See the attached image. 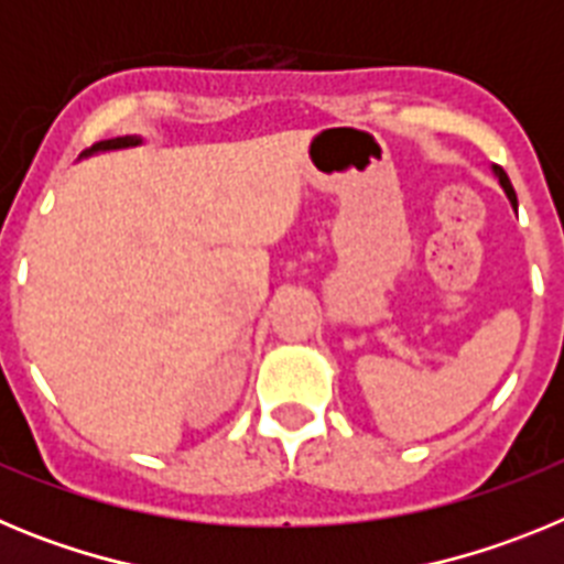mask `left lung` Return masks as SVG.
<instances>
[{
  "label": "left lung",
  "instance_id": "left-lung-1",
  "mask_svg": "<svg viewBox=\"0 0 564 564\" xmlns=\"http://www.w3.org/2000/svg\"><path fill=\"white\" fill-rule=\"evenodd\" d=\"M495 174H497V181H500L502 192H506V197L511 200V206H514V212H517V194H514V186H511V181H508V174L502 172L500 166H495Z\"/></svg>",
  "mask_w": 564,
  "mask_h": 564
}]
</instances>
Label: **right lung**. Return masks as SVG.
I'll use <instances>...</instances> for the list:
<instances>
[{"mask_svg": "<svg viewBox=\"0 0 564 564\" xmlns=\"http://www.w3.org/2000/svg\"><path fill=\"white\" fill-rule=\"evenodd\" d=\"M138 143H141V138H132V134H127V138H112V141H101V143H96L93 149H87V152H84V158H87V154H96V152H109V149L138 147Z\"/></svg>", "mask_w": 564, "mask_h": 564, "instance_id": "add662e5", "label": "right lung"}]
</instances>
